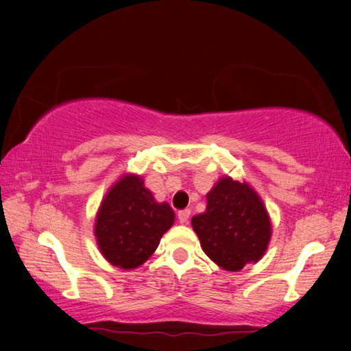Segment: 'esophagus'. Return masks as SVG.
Masks as SVG:
<instances>
[{
    "mask_svg": "<svg viewBox=\"0 0 351 351\" xmlns=\"http://www.w3.org/2000/svg\"><path fill=\"white\" fill-rule=\"evenodd\" d=\"M177 217H179V222L180 223H186L190 219V209H184V210H179V214H177Z\"/></svg>",
    "mask_w": 351,
    "mask_h": 351,
    "instance_id": "34e87169",
    "label": "esophagus"
}]
</instances>
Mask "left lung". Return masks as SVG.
<instances>
[{
  "label": "left lung",
  "mask_w": 351,
  "mask_h": 351,
  "mask_svg": "<svg viewBox=\"0 0 351 351\" xmlns=\"http://www.w3.org/2000/svg\"><path fill=\"white\" fill-rule=\"evenodd\" d=\"M206 199L204 213L191 219L206 256L228 271L261 261L271 237L270 217L261 196L246 182L222 177Z\"/></svg>",
  "instance_id": "left-lung-1"
}]
</instances>
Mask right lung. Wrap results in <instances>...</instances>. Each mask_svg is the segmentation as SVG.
Listing matches in <instances>:
<instances>
[{
    "mask_svg": "<svg viewBox=\"0 0 351 351\" xmlns=\"http://www.w3.org/2000/svg\"><path fill=\"white\" fill-rule=\"evenodd\" d=\"M174 217L169 204L156 203L141 176H123L105 195L95 217L100 252L123 270L141 267L156 251Z\"/></svg>",
    "mask_w": 351,
    "mask_h": 351,
    "instance_id": "1",
    "label": "right lung"
}]
</instances>
